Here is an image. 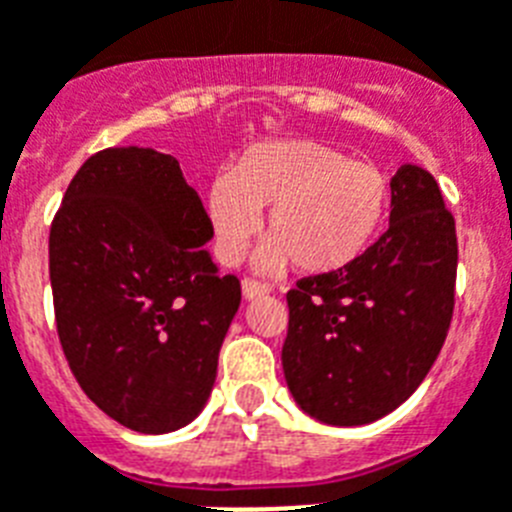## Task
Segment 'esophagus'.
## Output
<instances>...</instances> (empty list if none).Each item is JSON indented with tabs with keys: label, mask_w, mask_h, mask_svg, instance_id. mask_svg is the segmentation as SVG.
Here are the masks:
<instances>
[{
	"label": "esophagus",
	"mask_w": 512,
	"mask_h": 512,
	"mask_svg": "<svg viewBox=\"0 0 512 512\" xmlns=\"http://www.w3.org/2000/svg\"><path fill=\"white\" fill-rule=\"evenodd\" d=\"M264 295H269V287L259 285V282L253 280L243 282V298H246V301H256V298H264Z\"/></svg>",
	"instance_id": "esophagus-1"
}]
</instances>
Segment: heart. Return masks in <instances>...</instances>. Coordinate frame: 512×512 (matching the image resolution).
<instances>
[{
	"mask_svg": "<svg viewBox=\"0 0 512 512\" xmlns=\"http://www.w3.org/2000/svg\"><path fill=\"white\" fill-rule=\"evenodd\" d=\"M392 188L374 164L316 141H266L243 151L206 190L217 251L238 264L266 214L269 243L256 259L261 274L290 261L306 274L340 272L374 243L387 222Z\"/></svg>",
	"mask_w": 512,
	"mask_h": 512,
	"instance_id": "obj_1",
	"label": "heart"
}]
</instances>
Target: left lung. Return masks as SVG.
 Returning <instances> with one entry per match:
<instances>
[{
    "instance_id": "left-lung-1",
    "label": "left lung",
    "mask_w": 512,
    "mask_h": 512,
    "mask_svg": "<svg viewBox=\"0 0 512 512\" xmlns=\"http://www.w3.org/2000/svg\"><path fill=\"white\" fill-rule=\"evenodd\" d=\"M390 188L382 238L287 293V390L329 426L371 424L411 398L453 319L458 240L437 180L403 164Z\"/></svg>"
}]
</instances>
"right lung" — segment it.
I'll list each match as a JSON object with an SVG mask.
<instances>
[{
	"label": "right lung",
	"mask_w": 512,
	"mask_h": 512,
	"mask_svg": "<svg viewBox=\"0 0 512 512\" xmlns=\"http://www.w3.org/2000/svg\"><path fill=\"white\" fill-rule=\"evenodd\" d=\"M198 193L175 156L114 146L86 159L49 232L65 358L88 398L141 434L204 411L240 282L219 274Z\"/></svg>",
	"instance_id": "add662e5"
}]
</instances>
